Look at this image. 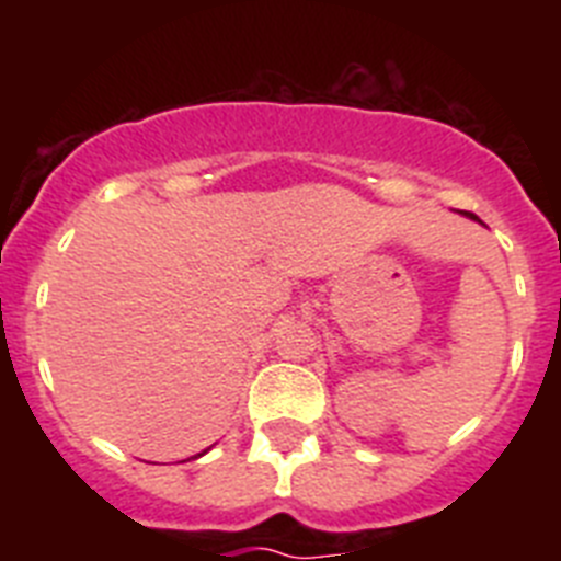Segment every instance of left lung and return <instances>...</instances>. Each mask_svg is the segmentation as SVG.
Segmentation results:
<instances>
[{
  "label": "left lung",
  "instance_id": "left-lung-1",
  "mask_svg": "<svg viewBox=\"0 0 561 561\" xmlns=\"http://www.w3.org/2000/svg\"><path fill=\"white\" fill-rule=\"evenodd\" d=\"M463 216H466V219H472V221H478V225H483V221H480V219H478V216H474V213H466V210H463Z\"/></svg>",
  "mask_w": 561,
  "mask_h": 561
}]
</instances>
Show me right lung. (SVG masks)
Returning a JSON list of instances; mask_svg holds the SVG:
<instances>
[{"instance_id":"right-lung-1","label":"right lung","mask_w":561,"mask_h":561,"mask_svg":"<svg viewBox=\"0 0 561 561\" xmlns=\"http://www.w3.org/2000/svg\"><path fill=\"white\" fill-rule=\"evenodd\" d=\"M205 453H207V449H205ZM205 453H199V455H205Z\"/></svg>"}]
</instances>
